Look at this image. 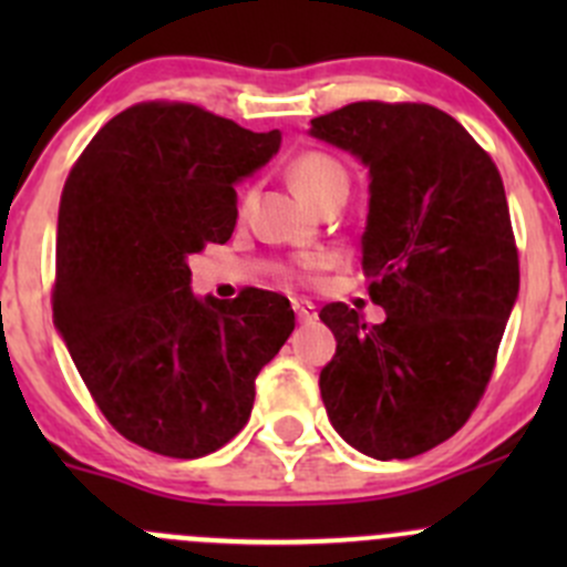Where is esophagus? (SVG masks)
<instances>
[{"instance_id":"34e87169","label":"esophagus","mask_w":567,"mask_h":567,"mask_svg":"<svg viewBox=\"0 0 567 567\" xmlns=\"http://www.w3.org/2000/svg\"><path fill=\"white\" fill-rule=\"evenodd\" d=\"M293 310H296V318H299L301 323H316L318 320L316 307H312L310 301H293Z\"/></svg>"}]
</instances>
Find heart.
<instances>
[{
    "label": "heart",
    "mask_w": 567,
    "mask_h": 567,
    "mask_svg": "<svg viewBox=\"0 0 567 567\" xmlns=\"http://www.w3.org/2000/svg\"><path fill=\"white\" fill-rule=\"evenodd\" d=\"M290 183L296 186V192L307 199L310 205L320 208L323 203L334 197H348V186H351V177L348 169L337 162L334 156L323 151H307L290 162L288 167ZM312 262H307L310 268Z\"/></svg>",
    "instance_id": "obj_1"
}]
</instances>
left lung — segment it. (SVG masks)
Listing matches in <instances>:
<instances>
[{"label":"left lung","mask_w":567,"mask_h":567,"mask_svg":"<svg viewBox=\"0 0 567 567\" xmlns=\"http://www.w3.org/2000/svg\"><path fill=\"white\" fill-rule=\"evenodd\" d=\"M312 136L370 169L362 266L384 323L331 301L337 353L320 370L334 431L359 453L405 461L458 433L485 394L518 296V249L488 153L431 104L357 101Z\"/></svg>","instance_id":"obj_1"}]
</instances>
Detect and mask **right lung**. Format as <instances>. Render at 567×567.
<instances>
[{
	"label": "right lung",
	"instance_id": "obj_1",
	"mask_svg": "<svg viewBox=\"0 0 567 567\" xmlns=\"http://www.w3.org/2000/svg\"><path fill=\"white\" fill-rule=\"evenodd\" d=\"M183 101H142L112 117L68 173L51 290L84 386L128 442L203 458L249 422L255 379L296 326L290 301L244 288L194 299L188 257L230 241L236 186L279 151Z\"/></svg>",
	"mask_w": 567,
	"mask_h": 567
}]
</instances>
